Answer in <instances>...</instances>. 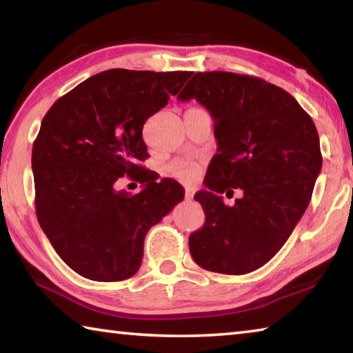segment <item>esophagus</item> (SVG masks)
I'll list each match as a JSON object with an SVG mask.
<instances>
[{
    "label": "esophagus",
    "mask_w": 353,
    "mask_h": 353,
    "mask_svg": "<svg viewBox=\"0 0 353 353\" xmlns=\"http://www.w3.org/2000/svg\"><path fill=\"white\" fill-rule=\"evenodd\" d=\"M194 198V188H185V199L191 201Z\"/></svg>",
    "instance_id": "1"
}]
</instances>
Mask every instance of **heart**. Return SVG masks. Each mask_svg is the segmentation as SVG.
<instances>
[{
  "label": "heart",
  "instance_id": "b5f03b06",
  "mask_svg": "<svg viewBox=\"0 0 353 353\" xmlns=\"http://www.w3.org/2000/svg\"><path fill=\"white\" fill-rule=\"evenodd\" d=\"M170 171L179 179H183V181H191L196 176V166L191 165V163H183V162H179L171 165Z\"/></svg>",
  "mask_w": 353,
  "mask_h": 353
}]
</instances>
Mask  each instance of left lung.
Returning a JSON list of instances; mask_svg holds the SVG:
<instances>
[{"label":"left lung","mask_w":353,"mask_h":353,"mask_svg":"<svg viewBox=\"0 0 353 353\" xmlns=\"http://www.w3.org/2000/svg\"><path fill=\"white\" fill-rule=\"evenodd\" d=\"M214 121L218 152L194 194L205 212L190 235L193 260L207 271L241 276L270 261L305 213L322 168L313 119L288 92L260 77L196 73L179 93ZM243 196L229 208L221 192Z\"/></svg>","instance_id":"obj_1"}]
</instances>
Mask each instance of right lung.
Wrapping results in <instances>:
<instances>
[{
  "label": "right lung",
  "instance_id": "obj_1",
  "mask_svg": "<svg viewBox=\"0 0 353 353\" xmlns=\"http://www.w3.org/2000/svg\"><path fill=\"white\" fill-rule=\"evenodd\" d=\"M191 71L107 70L59 98L32 146L35 212L59 256L79 276L119 282L140 270L148 230L183 199L172 179L140 163L146 119L168 104ZM124 174L140 194L118 192Z\"/></svg>",
  "mask_w": 353,
  "mask_h": 353
}]
</instances>
